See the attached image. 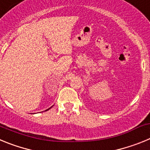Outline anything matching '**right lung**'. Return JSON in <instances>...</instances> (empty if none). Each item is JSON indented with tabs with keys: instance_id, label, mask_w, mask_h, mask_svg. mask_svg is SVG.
I'll list each match as a JSON object with an SVG mask.
<instances>
[{
	"instance_id": "right-lung-1",
	"label": "right lung",
	"mask_w": 150,
	"mask_h": 150,
	"mask_svg": "<svg viewBox=\"0 0 150 150\" xmlns=\"http://www.w3.org/2000/svg\"><path fill=\"white\" fill-rule=\"evenodd\" d=\"M51 107H50V108H51ZM50 108H49V109H47V110H50Z\"/></svg>"
}]
</instances>
